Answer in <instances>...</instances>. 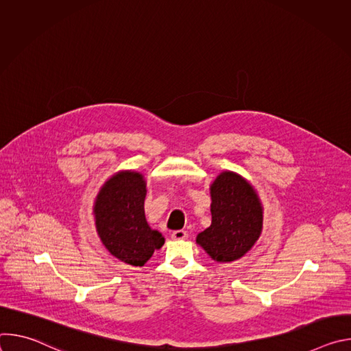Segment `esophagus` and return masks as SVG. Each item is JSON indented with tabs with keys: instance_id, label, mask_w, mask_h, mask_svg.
I'll use <instances>...</instances> for the list:
<instances>
[{
	"instance_id": "34e87169",
	"label": "esophagus",
	"mask_w": 351,
	"mask_h": 351,
	"mask_svg": "<svg viewBox=\"0 0 351 351\" xmlns=\"http://www.w3.org/2000/svg\"><path fill=\"white\" fill-rule=\"evenodd\" d=\"M171 237L173 240H184V239H187V232L186 230H175V232H172Z\"/></svg>"
}]
</instances>
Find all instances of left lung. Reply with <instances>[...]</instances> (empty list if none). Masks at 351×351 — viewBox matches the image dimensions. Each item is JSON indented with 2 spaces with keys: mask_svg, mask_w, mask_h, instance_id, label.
Masks as SVG:
<instances>
[{
  "mask_svg": "<svg viewBox=\"0 0 351 351\" xmlns=\"http://www.w3.org/2000/svg\"><path fill=\"white\" fill-rule=\"evenodd\" d=\"M211 190V226L198 233L195 241L217 263L243 257L263 230V206L257 191L240 175L225 171Z\"/></svg>",
  "mask_w": 351,
  "mask_h": 351,
  "instance_id": "left-lung-1",
  "label": "left lung"
}]
</instances>
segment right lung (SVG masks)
Returning <instances> with one entry per match:
<instances>
[{"mask_svg": "<svg viewBox=\"0 0 351 351\" xmlns=\"http://www.w3.org/2000/svg\"><path fill=\"white\" fill-rule=\"evenodd\" d=\"M145 193L141 173L122 171L104 183L94 203L99 239L114 257L133 267H143L165 243L145 221Z\"/></svg>", "mask_w": 351, "mask_h": 351, "instance_id": "add662e5", "label": "right lung"}]
</instances>
